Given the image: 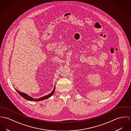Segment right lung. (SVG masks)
<instances>
[{
  "mask_svg": "<svg viewBox=\"0 0 131 131\" xmlns=\"http://www.w3.org/2000/svg\"><path fill=\"white\" fill-rule=\"evenodd\" d=\"M55 86L54 88V89H53V90L52 91V92L51 93H50L49 94H48V95H46V96H43V97H41V98L36 99H34V98H32V97L29 96V95H28L27 94L25 93H23V92H20V91H18V90H17V89H15L16 91L20 95V96H22L23 97H24L25 99H26V100H28V101H36V102H37V101H43V100H46V99H47L50 97L54 94V92H55Z\"/></svg>",
  "mask_w": 131,
  "mask_h": 131,
  "instance_id": "add662e5",
  "label": "right lung"
}]
</instances>
